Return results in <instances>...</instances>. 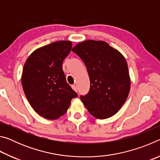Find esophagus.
Masks as SVG:
<instances>
[{"label": "esophagus", "mask_w": 160, "mask_h": 160, "mask_svg": "<svg viewBox=\"0 0 160 160\" xmlns=\"http://www.w3.org/2000/svg\"><path fill=\"white\" fill-rule=\"evenodd\" d=\"M72 88L73 89V90L75 92H78V88L76 85H72Z\"/></svg>", "instance_id": "34e87169"}]
</instances>
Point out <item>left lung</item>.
<instances>
[{"label":"left lung","instance_id":"8db88e82","mask_svg":"<svg viewBox=\"0 0 160 160\" xmlns=\"http://www.w3.org/2000/svg\"><path fill=\"white\" fill-rule=\"evenodd\" d=\"M88 69L90 89L80 99L91 115L105 119L123 106L131 88L128 64L118 50L104 41L87 40L72 48Z\"/></svg>","mask_w":160,"mask_h":160}]
</instances>
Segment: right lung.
<instances>
[{
    "instance_id": "right-lung-1",
    "label": "right lung",
    "mask_w": 160,
    "mask_h": 160,
    "mask_svg": "<svg viewBox=\"0 0 160 160\" xmlns=\"http://www.w3.org/2000/svg\"><path fill=\"white\" fill-rule=\"evenodd\" d=\"M72 48L70 41H58L37 48L24 65L22 85L38 114L50 120L64 115L78 94L67 83L62 68Z\"/></svg>"
}]
</instances>
